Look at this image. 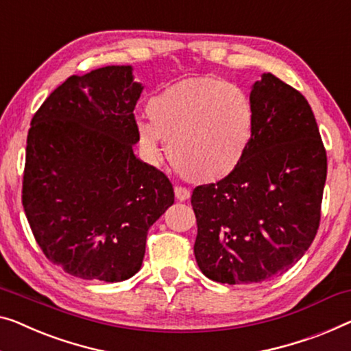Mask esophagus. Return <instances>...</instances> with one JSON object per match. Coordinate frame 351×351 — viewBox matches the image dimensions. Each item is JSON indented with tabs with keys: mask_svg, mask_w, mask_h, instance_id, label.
I'll use <instances>...</instances> for the list:
<instances>
[{
	"mask_svg": "<svg viewBox=\"0 0 351 351\" xmlns=\"http://www.w3.org/2000/svg\"><path fill=\"white\" fill-rule=\"evenodd\" d=\"M175 195L180 202H184L187 198L191 197V191L187 189V187H182V186H176L175 187Z\"/></svg>",
	"mask_w": 351,
	"mask_h": 351,
	"instance_id": "1",
	"label": "esophagus"
}]
</instances>
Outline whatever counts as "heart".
<instances>
[{
	"mask_svg": "<svg viewBox=\"0 0 351 351\" xmlns=\"http://www.w3.org/2000/svg\"><path fill=\"white\" fill-rule=\"evenodd\" d=\"M137 121L138 143L153 162L170 145L171 164L187 180L214 182L238 169L254 135V107L241 88L198 77L165 88Z\"/></svg>",
	"mask_w": 351,
	"mask_h": 351,
	"instance_id": "1",
	"label": "heart"
}]
</instances>
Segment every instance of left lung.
I'll use <instances>...</instances> for the list:
<instances>
[{
    "label": "left lung",
    "instance_id": "1",
    "mask_svg": "<svg viewBox=\"0 0 351 351\" xmlns=\"http://www.w3.org/2000/svg\"><path fill=\"white\" fill-rule=\"evenodd\" d=\"M254 135L238 169L197 186L193 254L208 279L252 284L285 273L322 217L326 149L306 97L273 74L250 91Z\"/></svg>",
    "mask_w": 351,
    "mask_h": 351
}]
</instances>
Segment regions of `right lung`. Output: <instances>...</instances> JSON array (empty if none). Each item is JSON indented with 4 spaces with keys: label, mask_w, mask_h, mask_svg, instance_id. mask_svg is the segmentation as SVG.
Segmentation results:
<instances>
[{
    "label": "right lung",
    "mask_w": 351,
    "mask_h": 351,
    "mask_svg": "<svg viewBox=\"0 0 351 351\" xmlns=\"http://www.w3.org/2000/svg\"><path fill=\"white\" fill-rule=\"evenodd\" d=\"M130 66L72 75L45 99L26 138L22 203L47 258L86 280L142 266L148 230L173 205L169 178L135 158Z\"/></svg>",
    "instance_id": "right-lung-1"
}]
</instances>
